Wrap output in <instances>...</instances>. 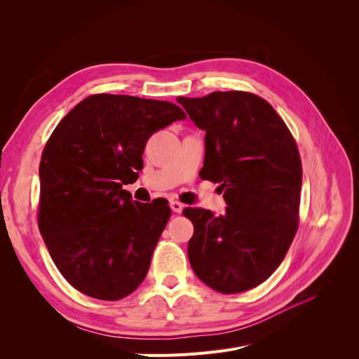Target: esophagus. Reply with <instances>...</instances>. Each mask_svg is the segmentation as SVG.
<instances>
[{"mask_svg":"<svg viewBox=\"0 0 359 359\" xmlns=\"http://www.w3.org/2000/svg\"><path fill=\"white\" fill-rule=\"evenodd\" d=\"M170 208H172L173 212L180 214L183 211V203H180L177 201H173V202H170Z\"/></svg>","mask_w":359,"mask_h":359,"instance_id":"1","label":"esophagus"}]
</instances>
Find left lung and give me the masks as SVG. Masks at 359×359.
I'll list each match as a JSON object with an SVG mask.
<instances>
[{
	"label": "left lung",
	"mask_w": 359,
	"mask_h": 359,
	"mask_svg": "<svg viewBox=\"0 0 359 359\" xmlns=\"http://www.w3.org/2000/svg\"><path fill=\"white\" fill-rule=\"evenodd\" d=\"M205 130L199 176L219 183L225 214L186 208L194 224L191 266L222 294L252 290L284 260L298 229L303 167L294 137L275 109L248 91L179 97Z\"/></svg>",
	"instance_id": "8db88e82"
}]
</instances>
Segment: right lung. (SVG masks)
I'll return each instance as SVG.
<instances>
[{
	"label": "right lung",
	"instance_id": "add662e5",
	"mask_svg": "<svg viewBox=\"0 0 359 359\" xmlns=\"http://www.w3.org/2000/svg\"><path fill=\"white\" fill-rule=\"evenodd\" d=\"M170 102L93 94L49 137L39 165L37 224L53 263L80 292L106 301L134 292L172 215L165 202L132 201L154 132L184 119Z\"/></svg>",
	"mask_w": 359,
	"mask_h": 359
}]
</instances>
